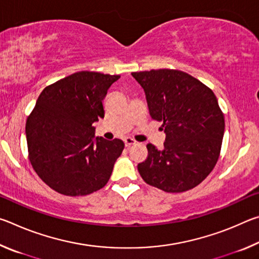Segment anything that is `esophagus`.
I'll use <instances>...</instances> for the list:
<instances>
[{
    "mask_svg": "<svg viewBox=\"0 0 259 259\" xmlns=\"http://www.w3.org/2000/svg\"><path fill=\"white\" fill-rule=\"evenodd\" d=\"M124 144H125L126 147H130L131 145H134V144H136V140L134 138L126 137V138H124Z\"/></svg>",
    "mask_w": 259,
    "mask_h": 259,
    "instance_id": "esophagus-1",
    "label": "esophagus"
}]
</instances>
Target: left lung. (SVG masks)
<instances>
[{
	"instance_id": "1",
	"label": "left lung",
	"mask_w": 259,
	"mask_h": 259,
	"mask_svg": "<svg viewBox=\"0 0 259 259\" xmlns=\"http://www.w3.org/2000/svg\"><path fill=\"white\" fill-rule=\"evenodd\" d=\"M144 89L153 120L162 122L163 150L148 144L138 164L147 184L168 193L198 186L216 165L224 137V114L211 89L177 69L131 73Z\"/></svg>"
}]
</instances>
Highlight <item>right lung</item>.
I'll return each mask as SVG.
<instances>
[{"instance_id": "add662e5", "label": "right lung", "mask_w": 259, "mask_h": 259, "mask_svg": "<svg viewBox=\"0 0 259 259\" xmlns=\"http://www.w3.org/2000/svg\"><path fill=\"white\" fill-rule=\"evenodd\" d=\"M120 75L77 72L47 87L26 122L28 156L52 190L68 196L103 188L124 148L121 139L96 137L103 100Z\"/></svg>"}]
</instances>
